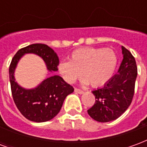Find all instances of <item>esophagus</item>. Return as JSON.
Returning a JSON list of instances; mask_svg holds the SVG:
<instances>
[{
	"label": "esophagus",
	"instance_id": "obj_1",
	"mask_svg": "<svg viewBox=\"0 0 147 147\" xmlns=\"http://www.w3.org/2000/svg\"><path fill=\"white\" fill-rule=\"evenodd\" d=\"M75 92L77 93V94H83V91L82 90L79 89V88H75Z\"/></svg>",
	"mask_w": 147,
	"mask_h": 147
}]
</instances>
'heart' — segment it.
I'll use <instances>...</instances> for the list:
<instances>
[{"label":"heart","mask_w":147,"mask_h":147,"mask_svg":"<svg viewBox=\"0 0 147 147\" xmlns=\"http://www.w3.org/2000/svg\"><path fill=\"white\" fill-rule=\"evenodd\" d=\"M117 55L110 48L85 47L71 53L69 61H62L58 70L65 81L73 83L83 72L84 83L93 87L103 86L116 70Z\"/></svg>","instance_id":"b5f03b06"}]
</instances>
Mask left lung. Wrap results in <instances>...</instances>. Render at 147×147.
I'll use <instances>...</instances> for the list:
<instances>
[{
    "instance_id": "left-lung-1",
    "label": "left lung",
    "mask_w": 147,
    "mask_h": 147,
    "mask_svg": "<svg viewBox=\"0 0 147 147\" xmlns=\"http://www.w3.org/2000/svg\"><path fill=\"white\" fill-rule=\"evenodd\" d=\"M121 48L123 58L118 73L102 88L92 91L95 96V102L87 113L98 122H109L117 119L132 102L138 72L137 65L131 52L123 46Z\"/></svg>"
}]
</instances>
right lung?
Returning <instances> with one entry per match:
<instances>
[{"mask_svg": "<svg viewBox=\"0 0 147 147\" xmlns=\"http://www.w3.org/2000/svg\"><path fill=\"white\" fill-rule=\"evenodd\" d=\"M25 53L38 55L50 71L58 70L59 59L53 49L48 45L36 43L18 50L9 66L11 94L19 111L27 120L38 123L45 122L57 115L65 98L73 92L74 88L61 76L54 75L34 89H24L19 86L15 81L14 71L18 61Z\"/></svg>", "mask_w": 147, "mask_h": 147, "instance_id": "add662e5", "label": "right lung"}]
</instances>
